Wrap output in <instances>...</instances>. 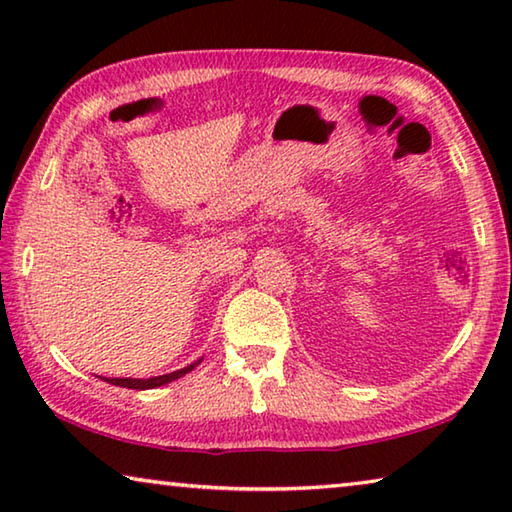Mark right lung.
<instances>
[{
    "label": "right lung",
    "instance_id": "obj_1",
    "mask_svg": "<svg viewBox=\"0 0 512 512\" xmlns=\"http://www.w3.org/2000/svg\"><path fill=\"white\" fill-rule=\"evenodd\" d=\"M198 363H201V359L189 363V366L180 368V370H173L169 372V375H160V377H149V379H133V377H101L103 381H108V384L112 386H121V388H135V391H146V388H158V386H164V384H171L173 379H180L183 375H187V372H192Z\"/></svg>",
    "mask_w": 512,
    "mask_h": 512
}]
</instances>
